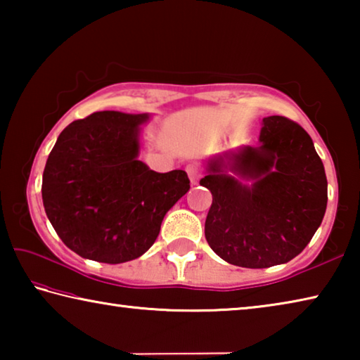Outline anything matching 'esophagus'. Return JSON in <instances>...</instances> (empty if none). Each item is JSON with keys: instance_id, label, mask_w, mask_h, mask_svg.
I'll list each match as a JSON object with an SVG mask.
<instances>
[{"instance_id": "esophagus-1", "label": "esophagus", "mask_w": 360, "mask_h": 360, "mask_svg": "<svg viewBox=\"0 0 360 360\" xmlns=\"http://www.w3.org/2000/svg\"><path fill=\"white\" fill-rule=\"evenodd\" d=\"M186 172H187V174H188V179H191V182L192 184L195 186V184H198V181H200V178H202V169H200L197 165H187L186 167Z\"/></svg>"}]
</instances>
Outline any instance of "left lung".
I'll use <instances>...</instances> for the list:
<instances>
[{"label": "left lung", "mask_w": 360, "mask_h": 360, "mask_svg": "<svg viewBox=\"0 0 360 360\" xmlns=\"http://www.w3.org/2000/svg\"><path fill=\"white\" fill-rule=\"evenodd\" d=\"M259 141V148L225 155L231 169L256 179L252 188L221 172L224 157L212 158L200 181L212 193L206 241L219 257L245 268L294 259L311 241L327 208L324 165L297 122L265 117Z\"/></svg>", "instance_id": "left-lung-1"}]
</instances>
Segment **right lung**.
<instances>
[{
	"instance_id": "add662e5",
	"label": "right lung",
	"mask_w": 360,
	"mask_h": 360,
	"mask_svg": "<svg viewBox=\"0 0 360 360\" xmlns=\"http://www.w3.org/2000/svg\"><path fill=\"white\" fill-rule=\"evenodd\" d=\"M148 114L100 111L60 133L42 174V203L57 235L81 257L122 264L154 245L163 217L186 195L182 169L155 173L138 160Z\"/></svg>"
}]
</instances>
